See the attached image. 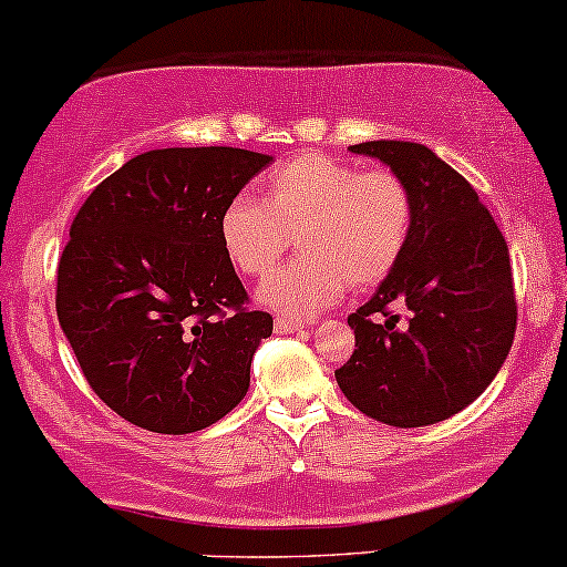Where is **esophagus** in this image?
Returning <instances> with one entry per match:
<instances>
[{"label":"esophagus","mask_w":567,"mask_h":567,"mask_svg":"<svg viewBox=\"0 0 567 567\" xmlns=\"http://www.w3.org/2000/svg\"><path fill=\"white\" fill-rule=\"evenodd\" d=\"M275 330L279 332V336H292V332H303V324L292 322V319H288V317H277Z\"/></svg>","instance_id":"1"}]
</instances>
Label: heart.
<instances>
[{
    "label": "heart",
    "instance_id": "1",
    "mask_svg": "<svg viewBox=\"0 0 567 567\" xmlns=\"http://www.w3.org/2000/svg\"><path fill=\"white\" fill-rule=\"evenodd\" d=\"M218 235L248 277L269 275L298 235L303 256L266 279L258 301L306 319L336 303L346 282L370 288L391 275L412 235V195L393 172L303 153L269 174L264 200L231 197Z\"/></svg>",
    "mask_w": 567,
    "mask_h": 567
}]
</instances>
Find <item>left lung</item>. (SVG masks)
Returning <instances> with one entry per match:
<instances>
[{
    "label": "left lung",
    "mask_w": 567,
    "mask_h": 567,
    "mask_svg": "<svg viewBox=\"0 0 567 567\" xmlns=\"http://www.w3.org/2000/svg\"><path fill=\"white\" fill-rule=\"evenodd\" d=\"M351 153L385 163L412 195L404 256L349 324L351 359L336 372L346 399L393 427L449 420L491 385L515 340L509 250L478 193L417 142L378 140ZM393 302L406 305L398 324Z\"/></svg>",
    "instance_id": "8db88e82"
}]
</instances>
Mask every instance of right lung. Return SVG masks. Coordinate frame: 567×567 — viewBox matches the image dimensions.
Wrapping results in <instances>:
<instances>
[{
  "instance_id": "obj_1",
  "label": "right lung",
  "mask_w": 567,
  "mask_h": 567,
  "mask_svg": "<svg viewBox=\"0 0 567 567\" xmlns=\"http://www.w3.org/2000/svg\"><path fill=\"white\" fill-rule=\"evenodd\" d=\"M271 155L166 147L94 187L58 266V319L92 391L153 433L203 431L250 388L271 317L248 311L221 210Z\"/></svg>"
}]
</instances>
